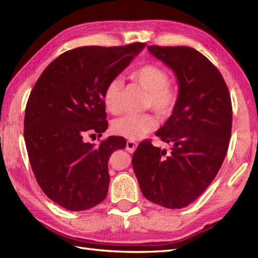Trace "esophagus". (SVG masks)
I'll return each instance as SVG.
<instances>
[{
	"instance_id": "34e87169",
	"label": "esophagus",
	"mask_w": 258,
	"mask_h": 258,
	"mask_svg": "<svg viewBox=\"0 0 258 258\" xmlns=\"http://www.w3.org/2000/svg\"><path fill=\"white\" fill-rule=\"evenodd\" d=\"M137 147V143L134 141H127L126 143V151L128 153H133Z\"/></svg>"
}]
</instances>
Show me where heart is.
Listing matches in <instances>:
<instances>
[{"mask_svg":"<svg viewBox=\"0 0 258 258\" xmlns=\"http://www.w3.org/2000/svg\"><path fill=\"white\" fill-rule=\"evenodd\" d=\"M131 79L147 91L145 107L153 109L159 117H168L175 110L178 94L169 85V76L165 69L154 63L144 64L132 71ZM122 90L123 85L119 79H112L104 89L103 103L112 114H118L122 110ZM156 126V118L149 113H142L115 119L112 124V131L117 136L136 141L151 133Z\"/></svg>","mask_w":258,"mask_h":258,"instance_id":"1","label":"heart"}]
</instances>
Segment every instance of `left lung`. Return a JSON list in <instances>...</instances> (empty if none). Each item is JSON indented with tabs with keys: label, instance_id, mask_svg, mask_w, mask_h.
Instances as JSON below:
<instances>
[{
	"label": "left lung",
	"instance_id": "obj_1",
	"mask_svg": "<svg viewBox=\"0 0 258 258\" xmlns=\"http://www.w3.org/2000/svg\"><path fill=\"white\" fill-rule=\"evenodd\" d=\"M175 71L179 94L156 132L171 152L143 141L132 158L142 194L153 203L181 209L199 198L223 164L232 132V102L219 69L195 48L148 46Z\"/></svg>",
	"mask_w": 258,
	"mask_h": 258
}]
</instances>
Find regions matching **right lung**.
<instances>
[{
    "label": "right lung",
    "instance_id": "obj_1",
    "mask_svg": "<svg viewBox=\"0 0 258 258\" xmlns=\"http://www.w3.org/2000/svg\"><path fill=\"white\" fill-rule=\"evenodd\" d=\"M145 46L66 51L47 66L29 94L24 117L29 164L45 195L67 210H88L105 199L107 163L126 141L110 136L95 146L83 137L105 132L104 89Z\"/></svg>",
    "mask_w": 258,
    "mask_h": 258
}]
</instances>
